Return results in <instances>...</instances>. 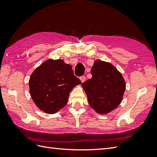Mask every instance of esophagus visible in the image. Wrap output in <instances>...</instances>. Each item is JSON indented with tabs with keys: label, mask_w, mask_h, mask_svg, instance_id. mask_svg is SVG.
<instances>
[{
	"label": "esophagus",
	"mask_w": 157,
	"mask_h": 157,
	"mask_svg": "<svg viewBox=\"0 0 157 157\" xmlns=\"http://www.w3.org/2000/svg\"><path fill=\"white\" fill-rule=\"evenodd\" d=\"M80 80H81L82 82H84L85 80H86V77H85V76H82V77H80Z\"/></svg>",
	"instance_id": "1"
}]
</instances>
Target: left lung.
<instances>
[{
  "label": "left lung",
  "mask_w": 157,
  "mask_h": 157,
  "mask_svg": "<svg viewBox=\"0 0 157 157\" xmlns=\"http://www.w3.org/2000/svg\"><path fill=\"white\" fill-rule=\"evenodd\" d=\"M92 78L82 84L89 105L98 113L107 114L121 103L126 82L122 74L110 63L94 61Z\"/></svg>",
  "instance_id": "8db88e82"
}]
</instances>
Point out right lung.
Wrapping results in <instances>:
<instances>
[{
    "label": "right lung",
    "mask_w": 157,
    "mask_h": 157,
    "mask_svg": "<svg viewBox=\"0 0 157 157\" xmlns=\"http://www.w3.org/2000/svg\"><path fill=\"white\" fill-rule=\"evenodd\" d=\"M81 83L74 75L71 65L62 59H50L31 74L29 92L33 101L41 111L53 114L67 104L71 90Z\"/></svg>",
    "instance_id": "right-lung-1"
}]
</instances>
